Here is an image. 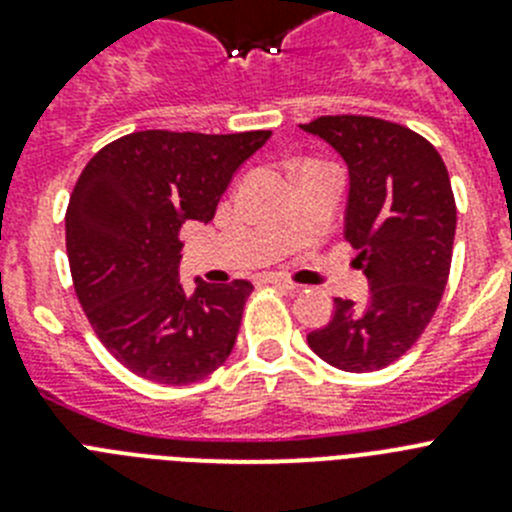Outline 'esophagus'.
<instances>
[{
	"instance_id": "34e87169",
	"label": "esophagus",
	"mask_w": 512,
	"mask_h": 512,
	"mask_svg": "<svg viewBox=\"0 0 512 512\" xmlns=\"http://www.w3.org/2000/svg\"><path fill=\"white\" fill-rule=\"evenodd\" d=\"M264 282L274 284V287H282V289H289V292H295V289H297V284H295V282H289V279L279 277V274H269V277H266V279H264Z\"/></svg>"
}]
</instances>
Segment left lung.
Listing matches in <instances>:
<instances>
[{
    "mask_svg": "<svg viewBox=\"0 0 512 512\" xmlns=\"http://www.w3.org/2000/svg\"><path fill=\"white\" fill-rule=\"evenodd\" d=\"M302 130L328 140L348 164L343 235L372 287L364 305L336 297L330 323L307 343L343 372H377L423 336L449 282L456 233L449 171L436 148L400 122L323 115Z\"/></svg>",
    "mask_w": 512,
    "mask_h": 512,
    "instance_id": "left-lung-1",
    "label": "left lung"
}]
</instances>
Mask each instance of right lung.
Wrapping results in <instances>:
<instances>
[{
  "label": "right lung",
  "instance_id": "obj_1",
  "mask_svg": "<svg viewBox=\"0 0 512 512\" xmlns=\"http://www.w3.org/2000/svg\"><path fill=\"white\" fill-rule=\"evenodd\" d=\"M271 130L205 135L140 130L84 166L66 207L76 297L104 348L130 372L184 387L210 377L235 346L251 282H179L182 233L210 223L235 169Z\"/></svg>",
  "mask_w": 512,
  "mask_h": 512
}]
</instances>
